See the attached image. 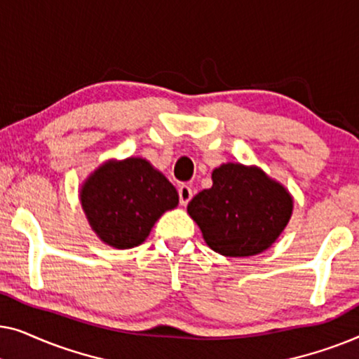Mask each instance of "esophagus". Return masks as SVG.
Masks as SVG:
<instances>
[{
  "instance_id": "esophagus-1",
  "label": "esophagus",
  "mask_w": 359,
  "mask_h": 359,
  "mask_svg": "<svg viewBox=\"0 0 359 359\" xmlns=\"http://www.w3.org/2000/svg\"><path fill=\"white\" fill-rule=\"evenodd\" d=\"M178 194H180V204L181 205H186L193 198V188L188 184H181L178 188Z\"/></svg>"
}]
</instances>
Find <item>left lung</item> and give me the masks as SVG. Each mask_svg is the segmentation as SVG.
I'll return each instance as SVG.
<instances>
[{"mask_svg":"<svg viewBox=\"0 0 359 359\" xmlns=\"http://www.w3.org/2000/svg\"><path fill=\"white\" fill-rule=\"evenodd\" d=\"M287 188L255 165L227 161L212 171V186L188 204L209 248L224 257L247 258L276 242L292 215Z\"/></svg>","mask_w":359,"mask_h":359,"instance_id":"8db88e82","label":"left lung"}]
</instances>
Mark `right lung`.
I'll list each match as a JSON object with an SVG mask.
<instances>
[{
  "label": "right lung",
  "instance_id": "1",
  "mask_svg": "<svg viewBox=\"0 0 359 359\" xmlns=\"http://www.w3.org/2000/svg\"><path fill=\"white\" fill-rule=\"evenodd\" d=\"M80 203L102 243L117 250L139 247L156 220L180 203L166 176L142 156L107 160L83 181Z\"/></svg>",
  "mask_w": 359,
  "mask_h": 359
}]
</instances>
